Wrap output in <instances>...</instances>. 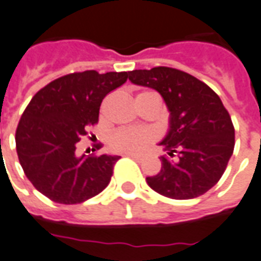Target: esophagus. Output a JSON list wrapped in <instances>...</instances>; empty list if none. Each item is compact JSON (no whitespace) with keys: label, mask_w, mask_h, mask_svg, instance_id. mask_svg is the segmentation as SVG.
Wrapping results in <instances>:
<instances>
[{"label":"esophagus","mask_w":261,"mask_h":261,"mask_svg":"<svg viewBox=\"0 0 261 261\" xmlns=\"http://www.w3.org/2000/svg\"><path fill=\"white\" fill-rule=\"evenodd\" d=\"M126 156H129V158H132V159L135 160H143L144 156L140 155V153H132V152H128V153H125Z\"/></svg>","instance_id":"1"}]
</instances>
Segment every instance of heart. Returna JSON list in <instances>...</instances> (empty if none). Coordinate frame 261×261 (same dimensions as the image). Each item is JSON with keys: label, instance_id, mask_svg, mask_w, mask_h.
<instances>
[{"label": "heart", "instance_id": "heart-1", "mask_svg": "<svg viewBox=\"0 0 261 261\" xmlns=\"http://www.w3.org/2000/svg\"><path fill=\"white\" fill-rule=\"evenodd\" d=\"M155 94L152 91H143L137 97ZM136 97V98H137ZM153 140V133L145 128H121L112 133L109 139L110 147L118 152H140Z\"/></svg>", "mask_w": 261, "mask_h": 261}]
</instances>
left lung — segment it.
<instances>
[{"label": "left lung", "mask_w": 261, "mask_h": 261, "mask_svg": "<svg viewBox=\"0 0 261 261\" xmlns=\"http://www.w3.org/2000/svg\"><path fill=\"white\" fill-rule=\"evenodd\" d=\"M135 85L155 89L170 112V129L159 145L162 170L148 176L156 193L172 199H193L221 179L234 149V126L220 97L193 75L171 67L129 71Z\"/></svg>", "instance_id": "8db88e82"}]
</instances>
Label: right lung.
<instances>
[{
  "label": "right lung",
  "instance_id": "add662e5",
  "mask_svg": "<svg viewBox=\"0 0 261 261\" xmlns=\"http://www.w3.org/2000/svg\"><path fill=\"white\" fill-rule=\"evenodd\" d=\"M128 72L94 70L64 75L33 95L16 130L27 178L51 201L74 205L109 185L120 156H76V143L98 122L102 99L124 85Z\"/></svg>",
  "mask_w": 261,
  "mask_h": 261
}]
</instances>
